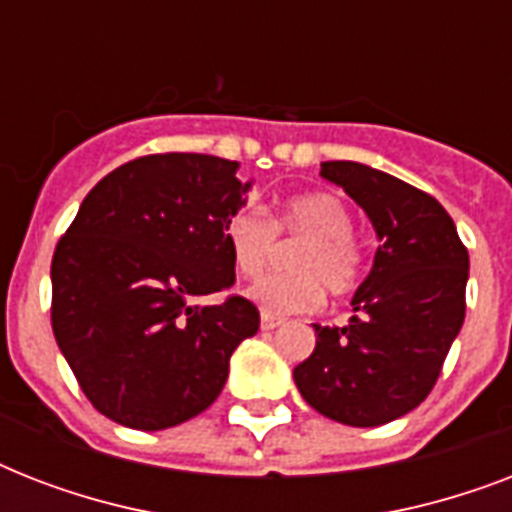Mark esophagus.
<instances>
[{
    "label": "esophagus",
    "mask_w": 512,
    "mask_h": 512,
    "mask_svg": "<svg viewBox=\"0 0 512 512\" xmlns=\"http://www.w3.org/2000/svg\"><path fill=\"white\" fill-rule=\"evenodd\" d=\"M276 327H281V319H276V316H268V313H263V316H260V329H263V332H271V329H276Z\"/></svg>",
    "instance_id": "34e87169"
}]
</instances>
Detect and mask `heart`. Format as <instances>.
Wrapping results in <instances>:
<instances>
[{"label":"heart","instance_id":"heart-1","mask_svg":"<svg viewBox=\"0 0 512 512\" xmlns=\"http://www.w3.org/2000/svg\"><path fill=\"white\" fill-rule=\"evenodd\" d=\"M225 247L239 276L257 279L273 263L281 239L300 241L289 255V268L257 281L249 297L268 316L311 313L332 295H348L361 279V247L353 239V215L335 193H300L273 209L265 220L257 209H239L225 220Z\"/></svg>","mask_w":512,"mask_h":512}]
</instances>
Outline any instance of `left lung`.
I'll list each match as a JSON object with an SVG mask.
<instances>
[{
  "label": "left lung",
  "instance_id": "8db88e82",
  "mask_svg": "<svg viewBox=\"0 0 512 512\" xmlns=\"http://www.w3.org/2000/svg\"><path fill=\"white\" fill-rule=\"evenodd\" d=\"M372 220L380 247L345 327L316 329L295 366L300 396L329 420L374 428L420 406L465 321L468 249L430 193L358 162H324Z\"/></svg>",
  "mask_w": 512,
  "mask_h": 512
}]
</instances>
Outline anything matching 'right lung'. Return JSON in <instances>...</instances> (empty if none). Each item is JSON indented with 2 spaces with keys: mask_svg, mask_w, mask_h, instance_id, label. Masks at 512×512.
I'll return each instance as SVG.
<instances>
[{
  "mask_svg": "<svg viewBox=\"0 0 512 512\" xmlns=\"http://www.w3.org/2000/svg\"><path fill=\"white\" fill-rule=\"evenodd\" d=\"M239 162L151 154L108 172L52 255V332L108 420L164 430L207 409L231 353L260 329L233 287L225 220L247 204Z\"/></svg>",
  "mask_w": 512,
  "mask_h": 512,
  "instance_id": "right-lung-1",
  "label": "right lung"
}]
</instances>
